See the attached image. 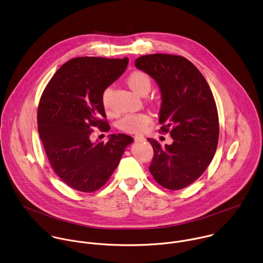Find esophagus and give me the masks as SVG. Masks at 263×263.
<instances>
[{"mask_svg":"<svg viewBox=\"0 0 263 263\" xmlns=\"http://www.w3.org/2000/svg\"><path fill=\"white\" fill-rule=\"evenodd\" d=\"M134 140H135L136 142H140V141H144L145 138H144V136H143L142 134H136V135L134 136Z\"/></svg>","mask_w":263,"mask_h":263,"instance_id":"34e87169","label":"esophagus"}]
</instances>
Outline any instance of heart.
Segmentation results:
<instances>
[{"label": "heart", "mask_w": 263, "mask_h": 263, "mask_svg": "<svg viewBox=\"0 0 263 263\" xmlns=\"http://www.w3.org/2000/svg\"><path fill=\"white\" fill-rule=\"evenodd\" d=\"M127 83L130 88L137 94L145 95L152 87V81L147 73L144 71L136 70L131 72L127 78ZM112 87L107 86L101 92V103L106 111L111 110L110 97ZM152 123V117L146 112L128 114L119 121V128L127 133H139L143 131Z\"/></svg>", "instance_id": "b5f03b06"}]
</instances>
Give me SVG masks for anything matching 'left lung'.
I'll list each match as a JSON object with an SVG mask.
<instances>
[{
    "label": "left lung",
    "mask_w": 263,
    "mask_h": 263,
    "mask_svg": "<svg viewBox=\"0 0 263 263\" xmlns=\"http://www.w3.org/2000/svg\"><path fill=\"white\" fill-rule=\"evenodd\" d=\"M135 66L158 83L162 93L161 132L171 145L147 138L154 148L149 172L163 187L177 191L195 182L210 165L218 144L219 120L212 91L186 58L170 54L138 57Z\"/></svg>",
    "instance_id": "1"
}]
</instances>
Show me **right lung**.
Here are the masks:
<instances>
[{
	"mask_svg": "<svg viewBox=\"0 0 263 263\" xmlns=\"http://www.w3.org/2000/svg\"><path fill=\"white\" fill-rule=\"evenodd\" d=\"M129 59L77 57L65 62L44 89L37 130L49 163L69 187L93 193L102 187L133 138L111 134L107 142L90 140L92 127H110L101 103L102 90L125 71Z\"/></svg>",
	"mask_w": 263,
	"mask_h": 263,
	"instance_id": "obj_1",
	"label": "right lung"
}]
</instances>
